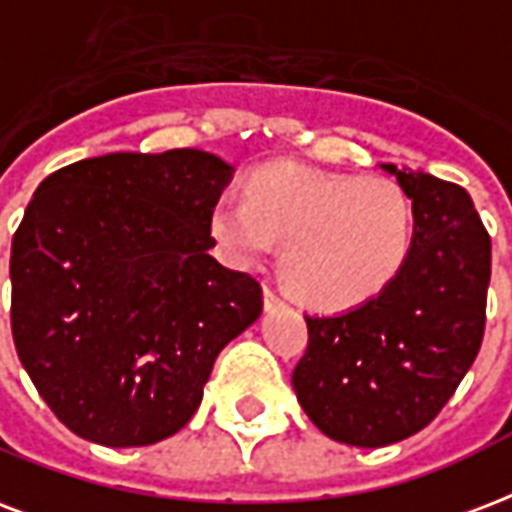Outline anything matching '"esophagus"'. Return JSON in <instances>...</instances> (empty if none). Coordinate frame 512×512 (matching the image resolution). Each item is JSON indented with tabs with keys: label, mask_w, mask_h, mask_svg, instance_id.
Returning a JSON list of instances; mask_svg holds the SVG:
<instances>
[{
	"label": "esophagus",
	"mask_w": 512,
	"mask_h": 512,
	"mask_svg": "<svg viewBox=\"0 0 512 512\" xmlns=\"http://www.w3.org/2000/svg\"><path fill=\"white\" fill-rule=\"evenodd\" d=\"M284 306H287V303H284L282 295L265 284V308H268V311H276V308H284Z\"/></svg>",
	"instance_id": "34e87169"
}]
</instances>
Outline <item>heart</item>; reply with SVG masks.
Instances as JSON below:
<instances>
[{
    "label": "heart",
    "instance_id": "1",
    "mask_svg": "<svg viewBox=\"0 0 512 512\" xmlns=\"http://www.w3.org/2000/svg\"><path fill=\"white\" fill-rule=\"evenodd\" d=\"M209 228L220 255L241 268L265 263L284 244L292 292L319 311H346L403 271L413 204L392 179L271 166L252 174L247 198L222 195Z\"/></svg>",
    "mask_w": 512,
    "mask_h": 512
}]
</instances>
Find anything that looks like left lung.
I'll return each instance as SVG.
<instances>
[{"mask_svg":"<svg viewBox=\"0 0 512 512\" xmlns=\"http://www.w3.org/2000/svg\"><path fill=\"white\" fill-rule=\"evenodd\" d=\"M381 169L411 198V255L368 303L306 317L308 349L292 373L308 419L357 448L392 446L438 416L478 357L491 279V239L467 190Z\"/></svg>","mask_w":512,"mask_h":512,"instance_id":"left-lung-1","label":"left lung"}]
</instances>
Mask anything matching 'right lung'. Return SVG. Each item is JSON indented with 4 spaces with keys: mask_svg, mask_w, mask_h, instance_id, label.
I'll use <instances>...</instances> for the list:
<instances>
[{
    "mask_svg": "<svg viewBox=\"0 0 512 512\" xmlns=\"http://www.w3.org/2000/svg\"><path fill=\"white\" fill-rule=\"evenodd\" d=\"M233 166L204 150L109 152L42 179L13 236V341L74 435L152 446L198 411L263 290L209 255Z\"/></svg>",
    "mask_w": 512,
    "mask_h": 512,
    "instance_id": "1",
    "label": "right lung"
}]
</instances>
